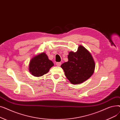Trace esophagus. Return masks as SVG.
<instances>
[{"mask_svg": "<svg viewBox=\"0 0 120 120\" xmlns=\"http://www.w3.org/2000/svg\"><path fill=\"white\" fill-rule=\"evenodd\" d=\"M56 64L57 66L59 67V66H60L61 65V62H57L56 63Z\"/></svg>", "mask_w": 120, "mask_h": 120, "instance_id": "34e87169", "label": "esophagus"}]
</instances>
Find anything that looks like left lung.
<instances>
[{"instance_id":"left-lung-1","label":"left lung","mask_w":120,"mask_h":120,"mask_svg":"<svg viewBox=\"0 0 120 120\" xmlns=\"http://www.w3.org/2000/svg\"><path fill=\"white\" fill-rule=\"evenodd\" d=\"M68 58V61L61 67L72 84L82 83L92 76L95 70V62L90 52L84 47L79 45L76 52H69Z\"/></svg>"}]
</instances>
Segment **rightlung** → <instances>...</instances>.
<instances>
[{"label":"right lung","instance_id":"obj_1","mask_svg":"<svg viewBox=\"0 0 120 120\" xmlns=\"http://www.w3.org/2000/svg\"><path fill=\"white\" fill-rule=\"evenodd\" d=\"M54 66L53 62L49 59L45 52L37 54L31 58L29 65V71L35 77H40L47 73Z\"/></svg>","mask_w":120,"mask_h":120}]
</instances>
